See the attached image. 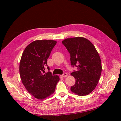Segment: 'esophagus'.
I'll use <instances>...</instances> for the list:
<instances>
[{
  "label": "esophagus",
  "mask_w": 121,
  "mask_h": 121,
  "mask_svg": "<svg viewBox=\"0 0 121 121\" xmlns=\"http://www.w3.org/2000/svg\"><path fill=\"white\" fill-rule=\"evenodd\" d=\"M68 76V74L66 73H63L62 75H60V76L61 77H66Z\"/></svg>",
  "instance_id": "1"
}]
</instances>
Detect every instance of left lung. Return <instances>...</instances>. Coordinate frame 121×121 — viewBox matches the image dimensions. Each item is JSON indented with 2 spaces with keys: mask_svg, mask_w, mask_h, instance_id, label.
Masks as SVG:
<instances>
[{
  "mask_svg": "<svg viewBox=\"0 0 121 121\" xmlns=\"http://www.w3.org/2000/svg\"><path fill=\"white\" fill-rule=\"evenodd\" d=\"M62 43L70 54L71 65L78 67V71L71 73L75 78L71 91L78 96L88 95L96 88L101 75L102 66L98 52L84 37L66 38Z\"/></svg>",
  "mask_w": 121,
  "mask_h": 121,
  "instance_id": "left-lung-1",
  "label": "left lung"
}]
</instances>
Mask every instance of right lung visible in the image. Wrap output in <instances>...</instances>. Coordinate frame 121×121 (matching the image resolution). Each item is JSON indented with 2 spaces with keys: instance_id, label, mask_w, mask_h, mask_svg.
Instances as JSON below:
<instances>
[{
  "instance_id": "obj_1",
  "label": "right lung",
  "mask_w": 121,
  "mask_h": 121,
  "mask_svg": "<svg viewBox=\"0 0 121 121\" xmlns=\"http://www.w3.org/2000/svg\"><path fill=\"white\" fill-rule=\"evenodd\" d=\"M56 43L52 40H35L26 46L20 62V78L25 88L35 98L44 99L55 92L58 75L45 73L47 59ZM49 70V68L47 66Z\"/></svg>"
}]
</instances>
